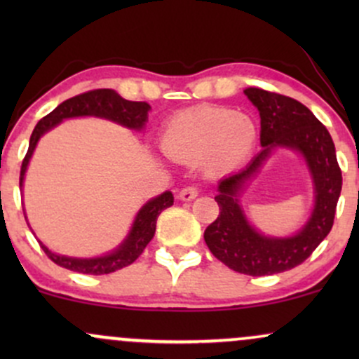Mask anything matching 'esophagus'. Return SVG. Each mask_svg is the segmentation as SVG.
Wrapping results in <instances>:
<instances>
[{
	"label": "esophagus",
	"mask_w": 359,
	"mask_h": 359,
	"mask_svg": "<svg viewBox=\"0 0 359 359\" xmlns=\"http://www.w3.org/2000/svg\"><path fill=\"white\" fill-rule=\"evenodd\" d=\"M197 196H199V189H197L196 185H187V187H184L182 191L179 192L180 201H192L196 199Z\"/></svg>",
	"instance_id": "obj_1"
}]
</instances>
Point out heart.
<instances>
[{
	"label": "heart",
	"mask_w": 359,
	"mask_h": 359,
	"mask_svg": "<svg viewBox=\"0 0 359 359\" xmlns=\"http://www.w3.org/2000/svg\"><path fill=\"white\" fill-rule=\"evenodd\" d=\"M258 140V128L248 114L229 108L203 106L177 114L163 131V150L174 158L196 162L204 158L212 174L236 170Z\"/></svg>",
	"instance_id": "1"
}]
</instances>
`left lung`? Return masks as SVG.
I'll return each mask as SVG.
<instances>
[{"label": "left lung", "mask_w": 359, "mask_h": 359, "mask_svg": "<svg viewBox=\"0 0 359 359\" xmlns=\"http://www.w3.org/2000/svg\"><path fill=\"white\" fill-rule=\"evenodd\" d=\"M259 111V143L263 150L246 168L224 177L217 185L219 216L204 231L208 248L219 262L238 273L263 277L282 273L304 263L332 228L337 199L343 187L331 135L302 102L270 90L245 89ZM277 146L299 151L306 158L315 182L316 204L304 228L290 238L258 233L239 205V192Z\"/></svg>", "instance_id": "left-lung-1"}]
</instances>
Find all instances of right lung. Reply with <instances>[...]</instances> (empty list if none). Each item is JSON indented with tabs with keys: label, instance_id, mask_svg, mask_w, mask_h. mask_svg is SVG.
<instances>
[{
	"label": "right lung",
	"instance_id": "obj_1",
	"mask_svg": "<svg viewBox=\"0 0 359 359\" xmlns=\"http://www.w3.org/2000/svg\"><path fill=\"white\" fill-rule=\"evenodd\" d=\"M148 111H150V104L142 101H128L123 100L121 96L113 89H94L82 93L79 96H74L71 100L60 102L52 113L40 119L36 123L34 133L30 137V145H28V151L25 155L22 163V172H20V187L23 185L25 172H27L28 162H30L34 150L39 143L40 137L52 130L53 126L59 125L60 121L67 118H77V116H97L109 119V121L118 123V125L130 128V130H142L145 126L148 119ZM174 204V196L172 192H163L158 197H154L151 201L140 209L137 217H135L133 226H131L130 234L126 240L118 246L116 250L111 253L104 255V257L97 258H72L64 257V255L53 253L43 245L42 241L40 246L45 251L48 258L53 263L67 269L77 273L86 275H104L113 273V271L125 269V266L131 265L140 255L143 253L145 246L150 243L155 234L156 228V217L163 209L170 208Z\"/></svg>",
	"mask_w": 359,
	"mask_h": 359
}]
</instances>
